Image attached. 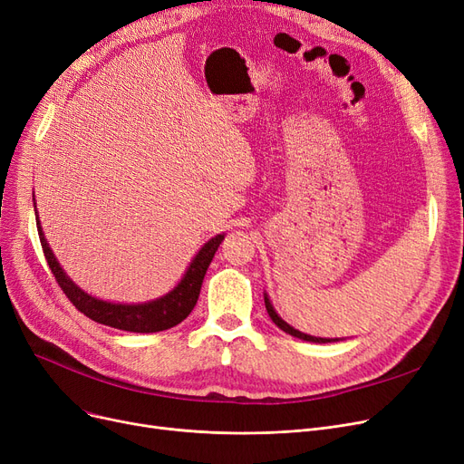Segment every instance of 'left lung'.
Segmentation results:
<instances>
[{
    "instance_id": "1",
    "label": "left lung",
    "mask_w": 464,
    "mask_h": 464,
    "mask_svg": "<svg viewBox=\"0 0 464 464\" xmlns=\"http://www.w3.org/2000/svg\"><path fill=\"white\" fill-rule=\"evenodd\" d=\"M264 302H266V310H267L271 321L276 323L281 331H285V333L290 334V336L305 340V342H314V344H329V342H338V340H342V338H321V336H312V334H305V333H302V331H298V329H295V327H290V324L276 312V307H273V304H271V300H269L266 290H264Z\"/></svg>"
}]
</instances>
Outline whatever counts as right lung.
Wrapping results in <instances>:
<instances>
[{"mask_svg":"<svg viewBox=\"0 0 464 464\" xmlns=\"http://www.w3.org/2000/svg\"><path fill=\"white\" fill-rule=\"evenodd\" d=\"M34 214H36V226H38V235H40V243L45 254V260L51 271H53L59 286L63 288V293L68 296V300L76 305V310H80L90 319L101 324H107V327H112L118 331H128V333L166 331V329L176 327V324H179L188 314H191L200 295V286L206 276V269H208L221 241L226 238V233H219L212 237L210 241H206L198 248V252L193 256V260L188 262L183 277L178 281V285L171 290H168L164 296H159L149 302L124 304V302L102 300L90 293H85L83 288H80L71 277H68L44 235L42 221L36 208V198H34Z\"/></svg>","mask_w":464,"mask_h":464,"instance_id":"obj_1","label":"right lung"}]
</instances>
